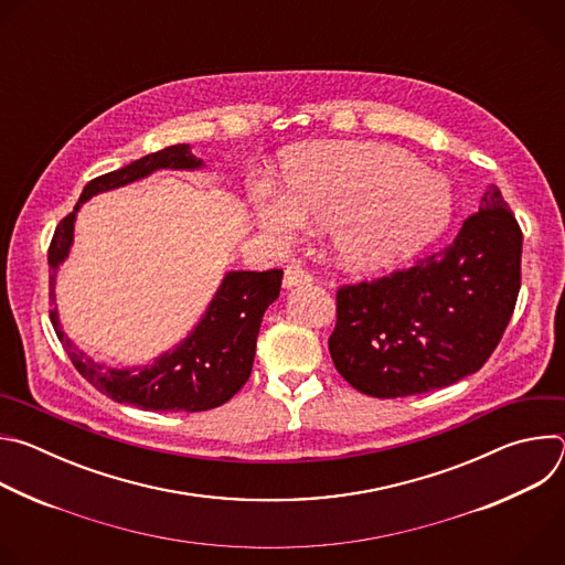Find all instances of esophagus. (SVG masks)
Listing matches in <instances>:
<instances>
[{
    "instance_id": "esophagus-1",
    "label": "esophagus",
    "mask_w": 565,
    "mask_h": 565,
    "mask_svg": "<svg viewBox=\"0 0 565 565\" xmlns=\"http://www.w3.org/2000/svg\"><path fill=\"white\" fill-rule=\"evenodd\" d=\"M312 277L306 268H301L299 264H290L284 273V288H295V286H301V284H310Z\"/></svg>"
}]
</instances>
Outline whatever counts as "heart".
I'll return each instance as SVG.
<instances>
[{"label":"heart","instance_id":"1","mask_svg":"<svg viewBox=\"0 0 565 565\" xmlns=\"http://www.w3.org/2000/svg\"><path fill=\"white\" fill-rule=\"evenodd\" d=\"M281 185L255 183L250 212L275 238H292L306 218L329 227L338 262L355 273L414 259L447 227L451 190L407 151L373 142H321L288 149Z\"/></svg>","mask_w":565,"mask_h":565}]
</instances>
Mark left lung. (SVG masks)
Here are the masks:
<instances>
[{"instance_id":"obj_1","label":"left lung","mask_w":565,"mask_h":565,"mask_svg":"<svg viewBox=\"0 0 565 565\" xmlns=\"http://www.w3.org/2000/svg\"><path fill=\"white\" fill-rule=\"evenodd\" d=\"M521 227L490 185L447 248L412 268L338 290L329 351L373 397L449 386L490 360L521 288Z\"/></svg>"}]
</instances>
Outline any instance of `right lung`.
Returning <instances> with one entry per match:
<instances>
[{"label": "right lung", "mask_w": 565, "mask_h": 565, "mask_svg": "<svg viewBox=\"0 0 565 565\" xmlns=\"http://www.w3.org/2000/svg\"><path fill=\"white\" fill-rule=\"evenodd\" d=\"M203 160L190 151V145H172L147 153L134 163L89 181L79 194L73 212L66 214L49 246V288L55 303V277L60 264L68 257L73 244L75 214L85 201L149 177L156 170H201ZM281 270H232L223 277L214 299L194 331L172 351L151 364L134 369H109L83 351L60 327L57 308H51V324L73 366L100 393L120 405L142 412H207L221 407L250 377L262 317L279 297Z\"/></svg>", "instance_id": "add662e5"}]
</instances>
